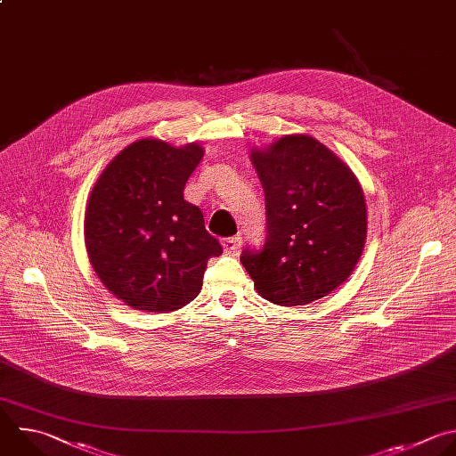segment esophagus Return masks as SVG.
<instances>
[{
	"instance_id": "obj_1",
	"label": "esophagus",
	"mask_w": 456,
	"mask_h": 456,
	"mask_svg": "<svg viewBox=\"0 0 456 456\" xmlns=\"http://www.w3.org/2000/svg\"><path fill=\"white\" fill-rule=\"evenodd\" d=\"M222 245H224V250H225V252H229V254H236V252L240 250V247H241V238H240V236L225 238V240L222 241Z\"/></svg>"
}]
</instances>
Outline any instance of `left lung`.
Segmentation results:
<instances>
[{
    "label": "left lung",
    "mask_w": 456,
    "mask_h": 456,
    "mask_svg": "<svg viewBox=\"0 0 456 456\" xmlns=\"http://www.w3.org/2000/svg\"><path fill=\"white\" fill-rule=\"evenodd\" d=\"M265 190L268 236L241 265L257 293L284 306L310 305L353 273L367 240V204L353 170L310 134L250 150Z\"/></svg>",
    "instance_id": "1"
}]
</instances>
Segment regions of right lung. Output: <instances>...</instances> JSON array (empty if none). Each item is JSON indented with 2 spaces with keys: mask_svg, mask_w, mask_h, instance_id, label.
<instances>
[{
  "mask_svg": "<svg viewBox=\"0 0 456 456\" xmlns=\"http://www.w3.org/2000/svg\"><path fill=\"white\" fill-rule=\"evenodd\" d=\"M204 158L199 142L142 137L105 167L86 208L84 240L102 284L132 310L167 314L200 293L208 259L222 254L184 186Z\"/></svg>",
  "mask_w": 456,
  "mask_h": 456,
  "instance_id": "1",
  "label": "right lung"
}]
</instances>
